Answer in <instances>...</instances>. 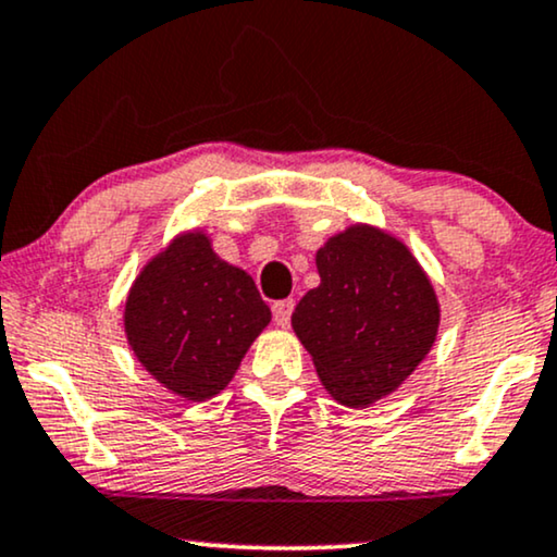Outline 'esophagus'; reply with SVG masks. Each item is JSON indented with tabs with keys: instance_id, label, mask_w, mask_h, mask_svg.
Wrapping results in <instances>:
<instances>
[{
	"instance_id": "obj_1",
	"label": "esophagus",
	"mask_w": 557,
	"mask_h": 557,
	"mask_svg": "<svg viewBox=\"0 0 557 557\" xmlns=\"http://www.w3.org/2000/svg\"><path fill=\"white\" fill-rule=\"evenodd\" d=\"M293 308H295V300H293V298H287V300H277V302H274V306H272L274 323H277L280 329H287V326H290Z\"/></svg>"
}]
</instances>
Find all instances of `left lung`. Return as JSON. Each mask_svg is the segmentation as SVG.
I'll return each instance as SVG.
<instances>
[{
  "label": "left lung",
  "mask_w": 557,
  "mask_h": 557,
  "mask_svg": "<svg viewBox=\"0 0 557 557\" xmlns=\"http://www.w3.org/2000/svg\"><path fill=\"white\" fill-rule=\"evenodd\" d=\"M321 283L302 295L293 331L334 400L368 408L419 368L440 331V300L411 249L355 223L315 251Z\"/></svg>",
  "instance_id": "left-lung-1"
}]
</instances>
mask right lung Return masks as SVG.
Segmentation results:
<instances>
[{"label":"right lung","instance_id":"1","mask_svg":"<svg viewBox=\"0 0 557 557\" xmlns=\"http://www.w3.org/2000/svg\"><path fill=\"white\" fill-rule=\"evenodd\" d=\"M272 313L255 280L223 262L206 231H182L133 280L123 326L166 391L208 400L234 380Z\"/></svg>","mask_w":557,"mask_h":557}]
</instances>
